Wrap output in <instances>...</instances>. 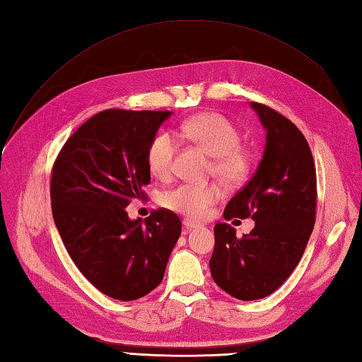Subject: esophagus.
I'll return each mask as SVG.
<instances>
[{
	"label": "esophagus",
	"mask_w": 362,
	"mask_h": 362,
	"mask_svg": "<svg viewBox=\"0 0 362 362\" xmlns=\"http://www.w3.org/2000/svg\"><path fill=\"white\" fill-rule=\"evenodd\" d=\"M182 225H184L185 229H187V231H193V229L199 228V223H194V222H192V221H187V218H185V221L182 222Z\"/></svg>",
	"instance_id": "1"
}]
</instances>
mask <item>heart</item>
Wrapping results in <instances>:
<instances>
[{
	"label": "heart",
	"mask_w": 362,
	"mask_h": 362,
	"mask_svg": "<svg viewBox=\"0 0 362 362\" xmlns=\"http://www.w3.org/2000/svg\"><path fill=\"white\" fill-rule=\"evenodd\" d=\"M177 134L199 145L214 157L211 170L226 185H235L247 177L250 169L249 154L240 146L238 129L223 115L206 112L192 116L178 128ZM177 136L170 131H163L151 141L148 164L151 172L160 180L169 178L173 172L175 154L180 148ZM222 196L223 190L217 182L181 184L164 193L161 204L172 211L199 221L208 214L211 205L222 199Z\"/></svg>",
	"instance_id": "heart-1"
}]
</instances>
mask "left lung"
I'll return each mask as SVG.
<instances>
[{"label":"left lung","instance_id":"left-lung-1","mask_svg":"<svg viewBox=\"0 0 362 362\" xmlns=\"http://www.w3.org/2000/svg\"><path fill=\"white\" fill-rule=\"evenodd\" d=\"M250 107L266 129L264 154L223 217H250L255 226L238 238L217 223L210 259L214 282L240 300L266 298L287 281L311 237L317 202L314 160L299 128L267 105Z\"/></svg>","mask_w":362,"mask_h":362}]
</instances>
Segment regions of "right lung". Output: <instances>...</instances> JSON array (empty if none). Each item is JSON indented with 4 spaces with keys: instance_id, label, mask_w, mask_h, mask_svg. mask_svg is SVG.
Here are the masks:
<instances>
[{
    "instance_id": "obj_1",
    "label": "right lung",
    "mask_w": 362,
    "mask_h": 362,
    "mask_svg": "<svg viewBox=\"0 0 362 362\" xmlns=\"http://www.w3.org/2000/svg\"><path fill=\"white\" fill-rule=\"evenodd\" d=\"M170 112L105 110L75 131L54 163L52 217L75 266L117 300H136L163 281L181 221L157 210L141 222L127 206L151 181L148 149Z\"/></svg>"
}]
</instances>
